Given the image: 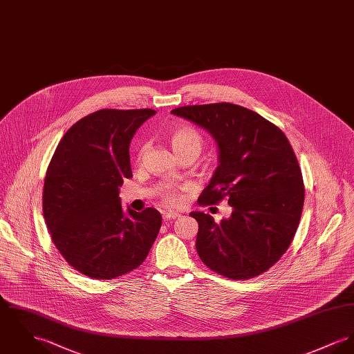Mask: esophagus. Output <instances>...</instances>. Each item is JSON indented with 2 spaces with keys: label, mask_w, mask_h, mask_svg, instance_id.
Wrapping results in <instances>:
<instances>
[{
  "label": "esophagus",
  "mask_w": 354,
  "mask_h": 354,
  "mask_svg": "<svg viewBox=\"0 0 354 354\" xmlns=\"http://www.w3.org/2000/svg\"><path fill=\"white\" fill-rule=\"evenodd\" d=\"M180 214L176 212H166L164 213V221H170V220H174V218H177Z\"/></svg>",
  "instance_id": "1"
}]
</instances>
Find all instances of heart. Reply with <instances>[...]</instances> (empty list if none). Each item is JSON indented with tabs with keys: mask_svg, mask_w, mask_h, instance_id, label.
Listing matches in <instances>:
<instances>
[{
	"mask_svg": "<svg viewBox=\"0 0 354 354\" xmlns=\"http://www.w3.org/2000/svg\"><path fill=\"white\" fill-rule=\"evenodd\" d=\"M169 142L176 151L177 156L183 153H196L197 156L200 154L203 146H204V140L200 131L189 124H178L173 127L169 133ZM147 151V145H143L140 150V158H142ZM162 198L167 207H177L181 204V194L180 190L177 188L166 189L162 193Z\"/></svg>",
	"mask_w": 354,
	"mask_h": 354,
	"instance_id": "obj_1",
	"label": "heart"
}]
</instances>
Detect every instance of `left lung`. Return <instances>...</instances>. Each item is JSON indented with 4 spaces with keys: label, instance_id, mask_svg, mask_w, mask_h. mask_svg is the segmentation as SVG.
<instances>
[{
    "label": "left lung",
    "instance_id": "obj_1",
    "mask_svg": "<svg viewBox=\"0 0 354 354\" xmlns=\"http://www.w3.org/2000/svg\"><path fill=\"white\" fill-rule=\"evenodd\" d=\"M171 114L205 129L218 146V166L198 197L200 205L224 198L232 214L198 223L196 250L214 272L244 281L282 258L299 225L305 185L295 153L282 130L258 113L232 103L184 106Z\"/></svg>",
    "mask_w": 354,
    "mask_h": 354
}]
</instances>
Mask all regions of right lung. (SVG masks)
<instances>
[{
    "mask_svg": "<svg viewBox=\"0 0 354 354\" xmlns=\"http://www.w3.org/2000/svg\"><path fill=\"white\" fill-rule=\"evenodd\" d=\"M151 109H103L59 142L43 190V213L66 261L94 279H114L146 259L162 224L154 208L123 212L119 187L133 177L129 146Z\"/></svg>",
    "mask_w": 354,
    "mask_h": 354,
    "instance_id": "right-lung-1",
    "label": "right lung"
}]
</instances>
